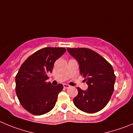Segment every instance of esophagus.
Instances as JSON below:
<instances>
[{"instance_id":"obj_1","label":"esophagus","mask_w":133,"mask_h":133,"mask_svg":"<svg viewBox=\"0 0 133 133\" xmlns=\"http://www.w3.org/2000/svg\"><path fill=\"white\" fill-rule=\"evenodd\" d=\"M63 86H64V89H68V88L70 87V86H69V85H68V84H64Z\"/></svg>"}]
</instances>
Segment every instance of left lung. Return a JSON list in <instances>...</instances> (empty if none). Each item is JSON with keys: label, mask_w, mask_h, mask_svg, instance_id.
I'll use <instances>...</instances> for the list:
<instances>
[{"label": "left lung", "mask_w": 133, "mask_h": 133, "mask_svg": "<svg viewBox=\"0 0 133 133\" xmlns=\"http://www.w3.org/2000/svg\"><path fill=\"white\" fill-rule=\"evenodd\" d=\"M67 50L79 63L81 75L88 85L87 90L77 87L74 98L75 106L85 112L92 114L107 105L114 89L115 75L111 64L89 48H68Z\"/></svg>", "instance_id": "8db88e82"}]
</instances>
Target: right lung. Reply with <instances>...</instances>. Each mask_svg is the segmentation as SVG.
<instances>
[{"label": "right lung", "mask_w": 133, "mask_h": 133, "mask_svg": "<svg viewBox=\"0 0 133 133\" xmlns=\"http://www.w3.org/2000/svg\"><path fill=\"white\" fill-rule=\"evenodd\" d=\"M66 51L64 48L46 47L33 53L22 64L16 76V92L22 106L35 115L52 110L63 89L46 80L54 64Z\"/></svg>", "instance_id": "right-lung-1"}]
</instances>
